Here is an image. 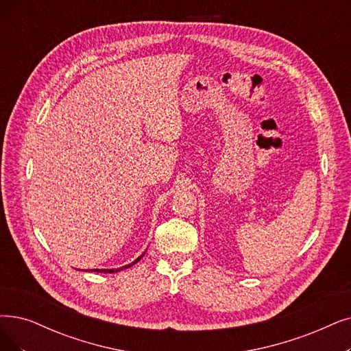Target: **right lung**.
Listing matches in <instances>:
<instances>
[{
    "label": "right lung",
    "instance_id": "add662e5",
    "mask_svg": "<svg viewBox=\"0 0 351 351\" xmlns=\"http://www.w3.org/2000/svg\"><path fill=\"white\" fill-rule=\"evenodd\" d=\"M143 256H144V255H141V256H139V258H138L136 261H134L132 263H130V265H127V266H122V268H119V269H125V268H130V266L135 265V263H136V262H138L139 259H141ZM119 269H106V271H105V269H95V271H96V272H99V271H101V272H109V274H114V272H118Z\"/></svg>",
    "mask_w": 351,
    "mask_h": 351
}]
</instances>
